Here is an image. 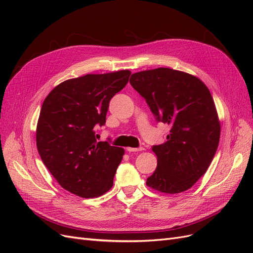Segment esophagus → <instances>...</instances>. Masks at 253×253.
Segmentation results:
<instances>
[{
    "instance_id": "1",
    "label": "esophagus",
    "mask_w": 253,
    "mask_h": 253,
    "mask_svg": "<svg viewBox=\"0 0 253 253\" xmlns=\"http://www.w3.org/2000/svg\"><path fill=\"white\" fill-rule=\"evenodd\" d=\"M144 148L140 147V148H131V147H127L126 151L127 152H139V151H143Z\"/></svg>"
}]
</instances>
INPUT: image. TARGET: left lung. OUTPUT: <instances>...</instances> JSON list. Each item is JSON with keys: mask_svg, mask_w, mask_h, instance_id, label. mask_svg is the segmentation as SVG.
Returning a JSON list of instances; mask_svg holds the SVG:
<instances>
[{"mask_svg": "<svg viewBox=\"0 0 253 253\" xmlns=\"http://www.w3.org/2000/svg\"><path fill=\"white\" fill-rule=\"evenodd\" d=\"M129 83L156 120L171 126L167 141L152 148L157 168L147 186L183 192L207 172L218 147L220 122L210 90L196 76L168 67L135 73Z\"/></svg>", "mask_w": 253, "mask_h": 253, "instance_id": "8db88e82", "label": "left lung"}]
</instances>
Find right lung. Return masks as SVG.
I'll return each mask as SVG.
<instances>
[{"label": "right lung", "mask_w": 253, "mask_h": 253, "mask_svg": "<svg viewBox=\"0 0 253 253\" xmlns=\"http://www.w3.org/2000/svg\"><path fill=\"white\" fill-rule=\"evenodd\" d=\"M131 72L88 74L60 83L45 98L36 140L43 164L59 185L75 195L98 197L113 187L125 150L96 140L111 99Z\"/></svg>", "instance_id": "add662e5"}]
</instances>
